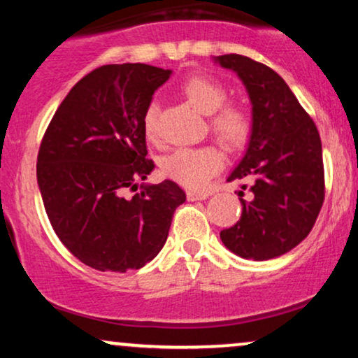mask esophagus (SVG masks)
<instances>
[{
  "mask_svg": "<svg viewBox=\"0 0 358 358\" xmlns=\"http://www.w3.org/2000/svg\"><path fill=\"white\" fill-rule=\"evenodd\" d=\"M208 195H210V193L208 192H187V199L190 200V202H195V200H205V199H208Z\"/></svg>",
  "mask_w": 358,
  "mask_h": 358,
  "instance_id": "obj_1",
  "label": "esophagus"
}]
</instances>
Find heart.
<instances>
[{
  "instance_id": "1",
  "label": "heart",
  "mask_w": 358,
  "mask_h": 358,
  "mask_svg": "<svg viewBox=\"0 0 358 358\" xmlns=\"http://www.w3.org/2000/svg\"><path fill=\"white\" fill-rule=\"evenodd\" d=\"M187 101L205 116H210L208 126L222 146L239 151L249 143L252 134V114L241 102H225L227 90L219 80L205 73L188 77L180 85ZM158 104L151 101L143 113V131L148 139L156 136ZM224 165L220 151L213 146L180 148L162 159V173L166 178L199 190L207 185Z\"/></svg>"
}]
</instances>
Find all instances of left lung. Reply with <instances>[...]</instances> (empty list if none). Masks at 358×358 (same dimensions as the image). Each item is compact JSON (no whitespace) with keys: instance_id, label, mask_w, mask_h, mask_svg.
<instances>
[{"instance_id":"1","label":"left lung","mask_w":358,"mask_h":358,"mask_svg":"<svg viewBox=\"0 0 358 358\" xmlns=\"http://www.w3.org/2000/svg\"><path fill=\"white\" fill-rule=\"evenodd\" d=\"M215 62L239 76L252 104L248 150L227 178L249 182L250 199H241V219L224 229L220 239L237 256L268 261L296 248L322 210V139L313 119L273 69L237 53Z\"/></svg>"}]
</instances>
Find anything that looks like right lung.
<instances>
[{
    "mask_svg": "<svg viewBox=\"0 0 358 358\" xmlns=\"http://www.w3.org/2000/svg\"><path fill=\"white\" fill-rule=\"evenodd\" d=\"M171 71L146 64L102 65L77 82L53 114L36 159V180L57 237L97 271L139 269L165 245L187 199L171 180L141 185L143 113Z\"/></svg>",
    "mask_w": 358,
    "mask_h": 358,
    "instance_id": "right-lung-1",
    "label": "right lung"
}]
</instances>
